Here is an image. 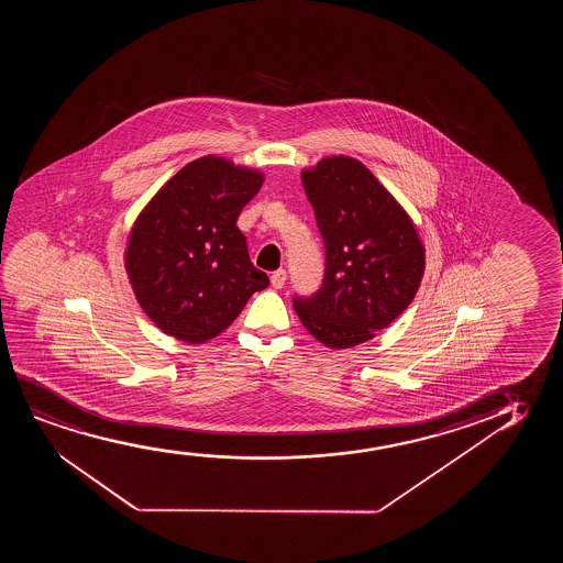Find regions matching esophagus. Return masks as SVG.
Returning a JSON list of instances; mask_svg holds the SVG:
<instances>
[{"mask_svg": "<svg viewBox=\"0 0 563 563\" xmlns=\"http://www.w3.org/2000/svg\"><path fill=\"white\" fill-rule=\"evenodd\" d=\"M286 283V271L285 269H278L271 275V286L273 288H283Z\"/></svg>", "mask_w": 563, "mask_h": 563, "instance_id": "obj_1", "label": "esophagus"}]
</instances>
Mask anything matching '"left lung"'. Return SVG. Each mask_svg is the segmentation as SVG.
I'll list each match as a JSON object with an SVG mask.
<instances>
[{
    "instance_id": "1",
    "label": "left lung",
    "mask_w": 563,
    "mask_h": 563,
    "mask_svg": "<svg viewBox=\"0 0 563 563\" xmlns=\"http://www.w3.org/2000/svg\"><path fill=\"white\" fill-rule=\"evenodd\" d=\"M324 244L323 285L294 296L324 346L352 347L386 329L416 298L424 247L416 224L363 163L332 155L301 173Z\"/></svg>"
}]
</instances>
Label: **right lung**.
I'll return each instance as SVG.
<instances>
[{
	"label": "right lung",
	"mask_w": 563,
	"mask_h": 563,
	"mask_svg": "<svg viewBox=\"0 0 563 563\" xmlns=\"http://www.w3.org/2000/svg\"><path fill=\"white\" fill-rule=\"evenodd\" d=\"M262 185L260 170L206 155L178 170L142 209L124 265L136 300L163 332L188 344L216 339L252 294L269 286L236 227Z\"/></svg>",
	"instance_id": "obj_1"
}]
</instances>
